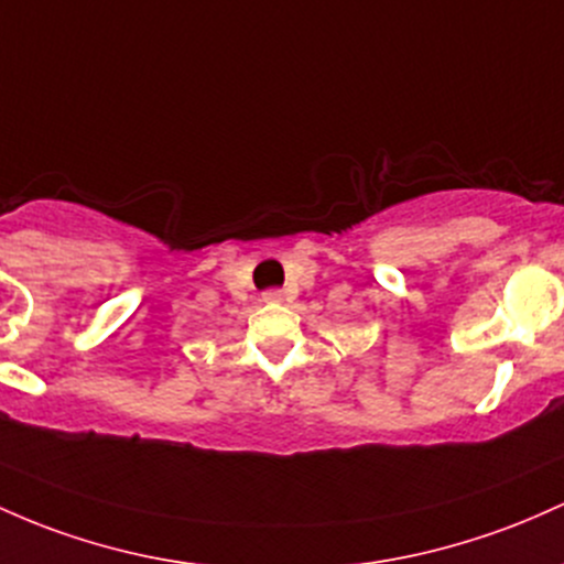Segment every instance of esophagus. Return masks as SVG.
<instances>
[{"instance_id": "34e87169", "label": "esophagus", "mask_w": 564, "mask_h": 564, "mask_svg": "<svg viewBox=\"0 0 564 564\" xmlns=\"http://www.w3.org/2000/svg\"><path fill=\"white\" fill-rule=\"evenodd\" d=\"M281 300H283V294L278 292V289H272V292L264 294V302H281Z\"/></svg>"}]
</instances>
